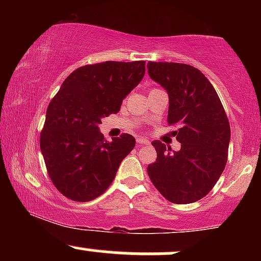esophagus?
Returning a JSON list of instances; mask_svg holds the SVG:
<instances>
[{
    "label": "esophagus",
    "instance_id": "34e87169",
    "mask_svg": "<svg viewBox=\"0 0 261 261\" xmlns=\"http://www.w3.org/2000/svg\"><path fill=\"white\" fill-rule=\"evenodd\" d=\"M137 145L143 146V145H149V141L145 139H137Z\"/></svg>",
    "mask_w": 261,
    "mask_h": 261
}]
</instances>
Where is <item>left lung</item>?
Segmentation results:
<instances>
[{
  "mask_svg": "<svg viewBox=\"0 0 261 261\" xmlns=\"http://www.w3.org/2000/svg\"><path fill=\"white\" fill-rule=\"evenodd\" d=\"M148 74L168 92L169 125L178 126L179 151L160 140L152 142L157 160L147 167L155 189L173 203H191L206 196L226 167L229 121L214 86L193 66L178 62L147 64Z\"/></svg>",
  "mask_w": 261,
  "mask_h": 261,
  "instance_id": "obj_1",
  "label": "left lung"
}]
</instances>
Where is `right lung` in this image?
<instances>
[{"label":"right lung","mask_w":261,"mask_h":261,"mask_svg":"<svg viewBox=\"0 0 261 261\" xmlns=\"http://www.w3.org/2000/svg\"><path fill=\"white\" fill-rule=\"evenodd\" d=\"M145 61H106L74 70L50 101L40 134L47 174L62 195L91 201L109 188L121 161L135 147L122 134L112 142L98 125L120 110L122 99L145 76Z\"/></svg>","instance_id":"obj_1"}]
</instances>
